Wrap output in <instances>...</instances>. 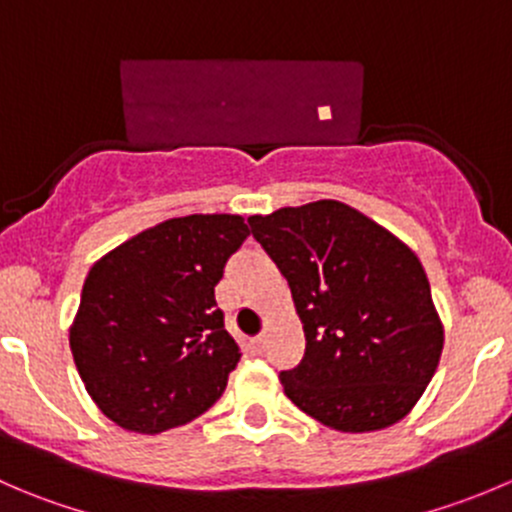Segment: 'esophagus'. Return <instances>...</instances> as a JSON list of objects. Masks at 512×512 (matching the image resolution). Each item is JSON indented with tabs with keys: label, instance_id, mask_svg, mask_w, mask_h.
<instances>
[{
	"label": "esophagus",
	"instance_id": "34e87169",
	"mask_svg": "<svg viewBox=\"0 0 512 512\" xmlns=\"http://www.w3.org/2000/svg\"><path fill=\"white\" fill-rule=\"evenodd\" d=\"M262 337H250L247 339V344H245V349H247V354H252V356H257V354H262Z\"/></svg>",
	"mask_w": 512,
	"mask_h": 512
}]
</instances>
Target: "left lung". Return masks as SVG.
Wrapping results in <instances>:
<instances>
[{"label":"left lung","mask_w":512,"mask_h":512,"mask_svg":"<svg viewBox=\"0 0 512 512\" xmlns=\"http://www.w3.org/2000/svg\"><path fill=\"white\" fill-rule=\"evenodd\" d=\"M292 289L304 356L287 399L344 433L401 421L436 374L443 324L409 245L339 200L247 220Z\"/></svg>","instance_id":"obj_1"}]
</instances>
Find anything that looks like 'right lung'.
I'll return each instance as SVG.
<instances>
[{
    "label": "right lung",
    "mask_w": 512,
    "mask_h": 512,
    "mask_svg": "<svg viewBox=\"0 0 512 512\" xmlns=\"http://www.w3.org/2000/svg\"><path fill=\"white\" fill-rule=\"evenodd\" d=\"M247 235L240 215L170 218L91 267L69 344L86 391L116 426L156 436L223 396L240 347L215 285Z\"/></svg>",
    "instance_id": "right-lung-1"
}]
</instances>
